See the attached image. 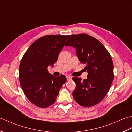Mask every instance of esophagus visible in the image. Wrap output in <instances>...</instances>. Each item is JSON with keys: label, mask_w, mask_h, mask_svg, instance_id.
Returning <instances> with one entry per match:
<instances>
[{"label": "esophagus", "mask_w": 132, "mask_h": 132, "mask_svg": "<svg viewBox=\"0 0 132 132\" xmlns=\"http://www.w3.org/2000/svg\"><path fill=\"white\" fill-rule=\"evenodd\" d=\"M66 78H67V81H70V80H72V77H71V76H67V77H66Z\"/></svg>", "instance_id": "esophagus-1"}]
</instances>
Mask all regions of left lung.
I'll return each instance as SVG.
<instances>
[{
	"label": "left lung",
	"instance_id": "8db88e82",
	"mask_svg": "<svg viewBox=\"0 0 132 132\" xmlns=\"http://www.w3.org/2000/svg\"><path fill=\"white\" fill-rule=\"evenodd\" d=\"M76 49L80 62L86 65L87 79L73 77V97L81 106L90 107L103 100L114 79L113 63L108 51L97 39L87 34L72 35L65 44Z\"/></svg>",
	"mask_w": 132,
	"mask_h": 132
}]
</instances>
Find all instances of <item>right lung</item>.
Here are the masks:
<instances>
[{"instance_id": "right-lung-1", "label": "right lung", "mask_w": 132, "mask_h": 132, "mask_svg": "<svg viewBox=\"0 0 132 132\" xmlns=\"http://www.w3.org/2000/svg\"><path fill=\"white\" fill-rule=\"evenodd\" d=\"M69 35H45L37 39L27 50L19 66V81L27 98L39 108L55 103L65 76H53L48 71L53 66Z\"/></svg>"}]
</instances>
